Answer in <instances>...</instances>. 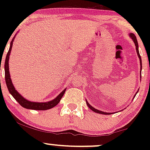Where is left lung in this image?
<instances>
[{
    "label": "left lung",
    "instance_id": "8db88e82",
    "mask_svg": "<svg viewBox=\"0 0 150 150\" xmlns=\"http://www.w3.org/2000/svg\"><path fill=\"white\" fill-rule=\"evenodd\" d=\"M130 37L132 38V40H133V42H134V43H135V46H136V51H137V56H138V57H139V58H140V69L142 70V60H141V57H140V53H139V50H138V43H137V39H136V37L135 36V34H132V33H130ZM140 72H141V70H140ZM141 75V74H140ZM86 102H87V106H88V107L90 108L91 110H92V111H94V112H96V113H101V114H105V115H106V114H111V113H106V112H103V111H99V110H97V109H96V108H94V107H92V106H91L90 104H89L88 102H87V101H86Z\"/></svg>",
    "mask_w": 150,
    "mask_h": 150
}]
</instances>
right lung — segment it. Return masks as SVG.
I'll list each match as a JSON object with an SVG mask.
<instances>
[{
	"label": "right lung",
	"instance_id": "add662e5",
	"mask_svg": "<svg viewBox=\"0 0 150 150\" xmlns=\"http://www.w3.org/2000/svg\"><path fill=\"white\" fill-rule=\"evenodd\" d=\"M15 38V37H14ZM14 38L12 39V42L10 43V46L9 51H8V53H7L6 62H5V75H6V82L7 87H8V90L10 94H12L15 99L20 104L22 107L25 108H28V109H34V110H47L50 109V108L54 107L57 105L58 103L61 101L62 97L63 96L64 93L65 92V89L58 96L56 99H54L52 101H48V102H44V103H39V102H32V101H30L25 98L22 97L19 93L15 90L14 86H13V83H12L11 79H10V75L9 73V66H8V61H9V56L10 54V51H11L12 46H13V42L14 40Z\"/></svg>",
	"mask_w": 150,
	"mask_h": 150
}]
</instances>
